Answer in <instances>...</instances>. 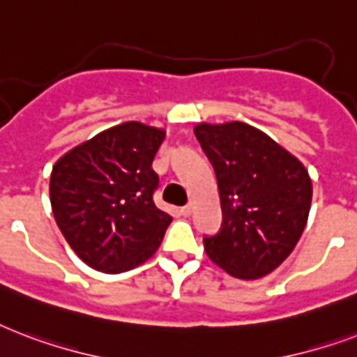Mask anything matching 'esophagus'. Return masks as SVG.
Returning a JSON list of instances; mask_svg holds the SVG:
<instances>
[{"label": "esophagus", "mask_w": 357, "mask_h": 357, "mask_svg": "<svg viewBox=\"0 0 357 357\" xmlns=\"http://www.w3.org/2000/svg\"><path fill=\"white\" fill-rule=\"evenodd\" d=\"M192 212H193V203H188L186 206H182V214H184V216H192Z\"/></svg>", "instance_id": "34e87169"}]
</instances>
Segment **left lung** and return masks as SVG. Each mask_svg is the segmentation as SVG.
Segmentation results:
<instances>
[{"label":"left lung","instance_id":"left-lung-1","mask_svg":"<svg viewBox=\"0 0 357 357\" xmlns=\"http://www.w3.org/2000/svg\"><path fill=\"white\" fill-rule=\"evenodd\" d=\"M193 132L216 171L222 199V227L203 238L206 255L234 278H262L291 255L307 223V169L245 123H203Z\"/></svg>","mask_w":357,"mask_h":357}]
</instances>
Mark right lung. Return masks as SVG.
Returning a JSON list of instances; mask_svg holds the SVG:
<instances>
[{
    "label": "right lung",
    "instance_id": "add662e5",
    "mask_svg": "<svg viewBox=\"0 0 357 357\" xmlns=\"http://www.w3.org/2000/svg\"><path fill=\"white\" fill-rule=\"evenodd\" d=\"M165 132L123 123L57 160L50 201L57 227L74 253L107 273L132 270L154 255L171 216L154 204L153 160Z\"/></svg>",
    "mask_w": 357,
    "mask_h": 357
}]
</instances>
